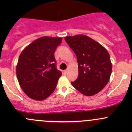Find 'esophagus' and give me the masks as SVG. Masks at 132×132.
Instances as JSON below:
<instances>
[{"mask_svg": "<svg viewBox=\"0 0 132 132\" xmlns=\"http://www.w3.org/2000/svg\"><path fill=\"white\" fill-rule=\"evenodd\" d=\"M68 69H67V70H64V71H63V72H64V74H66V73H67V72H68Z\"/></svg>", "mask_w": 132, "mask_h": 132, "instance_id": "1", "label": "esophagus"}]
</instances>
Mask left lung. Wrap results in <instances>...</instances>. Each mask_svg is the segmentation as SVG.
<instances>
[{
    "label": "left lung",
    "mask_w": 132,
    "mask_h": 132,
    "mask_svg": "<svg viewBox=\"0 0 132 132\" xmlns=\"http://www.w3.org/2000/svg\"><path fill=\"white\" fill-rule=\"evenodd\" d=\"M65 41L77 55L78 78L71 84L84 95L91 96L107 84L112 73L110 55L102 45L83 34L66 36Z\"/></svg>",
    "instance_id": "8db88e82"
}]
</instances>
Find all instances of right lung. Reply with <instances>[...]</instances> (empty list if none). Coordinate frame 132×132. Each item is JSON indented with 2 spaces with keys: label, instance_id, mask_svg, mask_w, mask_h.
<instances>
[{
  "label": "right lung",
  "instance_id": "right-lung-1",
  "mask_svg": "<svg viewBox=\"0 0 132 132\" xmlns=\"http://www.w3.org/2000/svg\"><path fill=\"white\" fill-rule=\"evenodd\" d=\"M61 41V38L41 37L20 55L16 69L17 78L29 98L42 101L55 90L62 73L56 68L54 53Z\"/></svg>",
  "mask_w": 132,
  "mask_h": 132
}]
</instances>
